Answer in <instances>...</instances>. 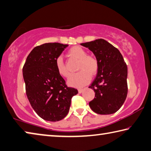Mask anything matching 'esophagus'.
<instances>
[{"label": "esophagus", "mask_w": 151, "mask_h": 151, "mask_svg": "<svg viewBox=\"0 0 151 151\" xmlns=\"http://www.w3.org/2000/svg\"><path fill=\"white\" fill-rule=\"evenodd\" d=\"M83 90H84V89H83V88H80V89H78V92L79 93H81L83 91Z\"/></svg>", "instance_id": "esophagus-1"}]
</instances>
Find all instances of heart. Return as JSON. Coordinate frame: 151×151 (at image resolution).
<instances>
[{
  "instance_id": "1",
  "label": "heart",
  "mask_w": 151,
  "mask_h": 151,
  "mask_svg": "<svg viewBox=\"0 0 151 151\" xmlns=\"http://www.w3.org/2000/svg\"><path fill=\"white\" fill-rule=\"evenodd\" d=\"M69 55L77 59L79 63L77 66L78 73H73L68 79L69 86L81 88L90 82L91 76L97 74L99 70V61L95 56L88 55L87 51L80 46H74L70 49ZM56 70L58 73L63 78H68L70 73L61 57H58L55 60Z\"/></svg>"
}]
</instances>
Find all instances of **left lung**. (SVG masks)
<instances>
[{"label": "left lung", "mask_w": 151, "mask_h": 151, "mask_svg": "<svg viewBox=\"0 0 151 151\" xmlns=\"http://www.w3.org/2000/svg\"><path fill=\"white\" fill-rule=\"evenodd\" d=\"M81 45L92 51L99 61L97 76L89 86L95 92L90 107L99 114L115 113L124 104L128 93L127 65L122 54L102 39Z\"/></svg>", "instance_id": "obj_1"}]
</instances>
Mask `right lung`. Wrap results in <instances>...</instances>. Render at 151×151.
<instances>
[{"label":"right lung","mask_w":151,"mask_h":151,"mask_svg":"<svg viewBox=\"0 0 151 151\" xmlns=\"http://www.w3.org/2000/svg\"><path fill=\"white\" fill-rule=\"evenodd\" d=\"M68 45L47 43L37 46L27 58L23 75L27 98L43 120H62L70 110L71 98L77 89L68 87L58 73L55 60Z\"/></svg>","instance_id":"add662e5"}]
</instances>
